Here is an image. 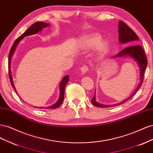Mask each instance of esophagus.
<instances>
[{
	"label": "esophagus",
	"instance_id": "esophagus-1",
	"mask_svg": "<svg viewBox=\"0 0 153 153\" xmlns=\"http://www.w3.org/2000/svg\"><path fill=\"white\" fill-rule=\"evenodd\" d=\"M88 70H89V68H88V66H82V68H81V72L83 74L85 73V72H87Z\"/></svg>",
	"mask_w": 153,
	"mask_h": 153
}]
</instances>
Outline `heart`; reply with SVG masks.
Listing matches in <instances>:
<instances>
[{"mask_svg": "<svg viewBox=\"0 0 153 153\" xmlns=\"http://www.w3.org/2000/svg\"><path fill=\"white\" fill-rule=\"evenodd\" d=\"M101 41H102L101 36L98 33H94L84 40L82 43V47L85 49H92L100 45L98 49V55L100 57L105 53L108 47L107 42L104 41L101 44Z\"/></svg>", "mask_w": 153, "mask_h": 153, "instance_id": "obj_1", "label": "heart"}]
</instances>
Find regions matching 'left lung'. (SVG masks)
Segmentation results:
<instances>
[{
	"label": "left lung",
	"mask_w": 153,
	"mask_h": 153,
	"mask_svg": "<svg viewBox=\"0 0 153 153\" xmlns=\"http://www.w3.org/2000/svg\"><path fill=\"white\" fill-rule=\"evenodd\" d=\"M138 39H139V38H138V36L136 34L135 32L130 28V27L128 26L123 21L119 22V41L121 43H129V45H130L129 46V47H127L126 48H124L117 55H115V56H114V57H123V56H124V55H129V56H130L135 59L137 62L138 66L140 67V82L139 84H138L136 90L133 92V93L130 97H129V98L116 105H101L100 103H98L96 101V97H95V93H94L93 98L91 100L92 103L94 106H97V107H101V108L110 107L111 106H118L119 105L124 103L125 101L131 99L134 96V94H135V92L140 88L143 81V78H144V73L147 65V59L144 50H143V49L142 48V47L140 45H137ZM135 44H136V45H135Z\"/></svg>",
	"instance_id": "left-lung-1"
}]
</instances>
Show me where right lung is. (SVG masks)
<instances>
[{
	"instance_id": "obj_1",
	"label": "right lung",
	"mask_w": 153,
	"mask_h": 153,
	"mask_svg": "<svg viewBox=\"0 0 153 153\" xmlns=\"http://www.w3.org/2000/svg\"><path fill=\"white\" fill-rule=\"evenodd\" d=\"M48 26H49V25L48 24H46V23H44V22H38L34 23V24L33 25H32L29 27V28L24 32V34H22L20 37H18V38L16 39V41H15V43H13V46L11 48L10 53H9V57H8V73H9V77H10L11 84L12 87L14 88V89L15 90L16 94H17V92L15 89V85H14V84H13V79H12V76H11V69H10L11 59L12 55H13L14 52H15V50L16 47V46L18 45V43H19L20 41L24 38V37L38 33V32H39L43 28H45V27H48ZM68 81H69L68 75H66V76H64L63 78V79L62 80L61 84H60V86H59L60 96H59V98L58 101L54 105H53L52 106H48V107L45 108H49V109L57 108L62 103L63 100H64V90H65V87H66V85L67 84V83H68ZM35 108H36V107H35ZM39 108H43V107H42V108L40 107Z\"/></svg>"
}]
</instances>
